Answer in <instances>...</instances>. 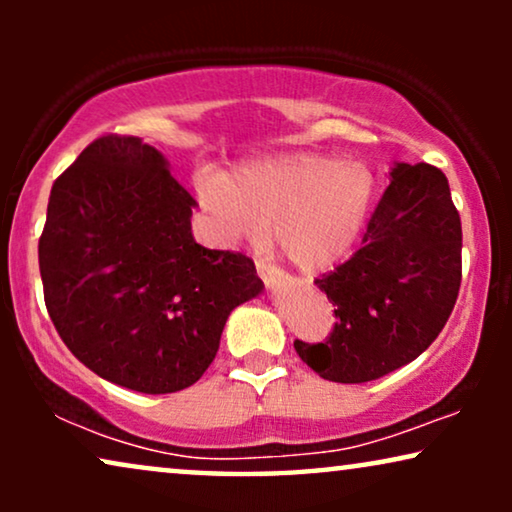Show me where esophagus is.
<instances>
[{
  "instance_id": "34e87169",
  "label": "esophagus",
  "mask_w": 512,
  "mask_h": 512,
  "mask_svg": "<svg viewBox=\"0 0 512 512\" xmlns=\"http://www.w3.org/2000/svg\"><path fill=\"white\" fill-rule=\"evenodd\" d=\"M256 272H258V277H261L265 282V286H268V289H275V286L282 282L279 272L275 268H270V265L261 263V261H256Z\"/></svg>"
}]
</instances>
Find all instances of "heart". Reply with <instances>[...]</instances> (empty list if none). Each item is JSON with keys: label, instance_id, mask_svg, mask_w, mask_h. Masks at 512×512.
<instances>
[{"label": "heart", "instance_id": "1", "mask_svg": "<svg viewBox=\"0 0 512 512\" xmlns=\"http://www.w3.org/2000/svg\"><path fill=\"white\" fill-rule=\"evenodd\" d=\"M209 212L233 237L270 240L303 272H324L352 254L375 200V174L361 160L286 151L249 160L202 188Z\"/></svg>", "mask_w": 512, "mask_h": 512}]
</instances>
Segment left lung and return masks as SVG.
Segmentation results:
<instances>
[{"mask_svg": "<svg viewBox=\"0 0 512 512\" xmlns=\"http://www.w3.org/2000/svg\"><path fill=\"white\" fill-rule=\"evenodd\" d=\"M361 249L314 279L335 305L331 338L293 342L331 382L361 384L415 361L450 319L461 284V221L438 167L394 163Z\"/></svg>", "mask_w": 512, "mask_h": 512, "instance_id": "1", "label": "left lung"}]
</instances>
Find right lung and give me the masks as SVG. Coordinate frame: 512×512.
<instances>
[{"label": "right lung", "instance_id": "1", "mask_svg": "<svg viewBox=\"0 0 512 512\" xmlns=\"http://www.w3.org/2000/svg\"><path fill=\"white\" fill-rule=\"evenodd\" d=\"M195 205L139 137L95 139L51 188L39 240L48 314L69 352L118 387H191L230 312L263 291L251 258L195 242Z\"/></svg>", "mask_w": 512, "mask_h": 512}]
</instances>
